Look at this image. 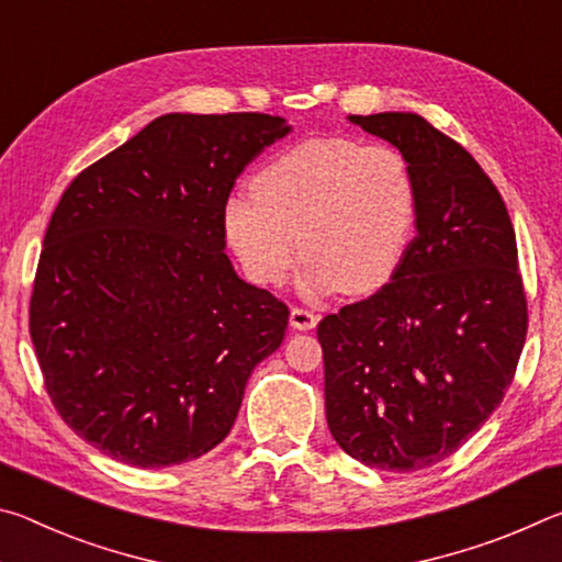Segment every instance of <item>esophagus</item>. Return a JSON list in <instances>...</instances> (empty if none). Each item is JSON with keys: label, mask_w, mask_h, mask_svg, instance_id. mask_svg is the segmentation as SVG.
Listing matches in <instances>:
<instances>
[{"label": "esophagus", "mask_w": 562, "mask_h": 562, "mask_svg": "<svg viewBox=\"0 0 562 562\" xmlns=\"http://www.w3.org/2000/svg\"><path fill=\"white\" fill-rule=\"evenodd\" d=\"M317 322H319V317L315 315V312H310V310L292 307V312H290V325H292L294 329H300V331L315 329Z\"/></svg>", "instance_id": "obj_1"}]
</instances>
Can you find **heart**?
I'll use <instances>...</instances> for the list:
<instances>
[{
    "label": "heart",
    "mask_w": 562,
    "mask_h": 562,
    "mask_svg": "<svg viewBox=\"0 0 562 562\" xmlns=\"http://www.w3.org/2000/svg\"><path fill=\"white\" fill-rule=\"evenodd\" d=\"M255 195L225 203L233 252L258 284H280L307 258V294L372 292L392 278L414 227L416 186L394 146L312 138L274 156Z\"/></svg>",
    "instance_id": "b5f03b06"
}]
</instances>
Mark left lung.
<instances>
[{
  "mask_svg": "<svg viewBox=\"0 0 562 562\" xmlns=\"http://www.w3.org/2000/svg\"><path fill=\"white\" fill-rule=\"evenodd\" d=\"M349 121L406 158L416 235L392 282L319 322L327 424L369 469H429L486 424L516 374L528 329L516 233L498 188L429 121Z\"/></svg>",
  "mask_w": 562,
  "mask_h": 562,
  "instance_id": "left-lung-1",
  "label": "left lung"
}]
</instances>
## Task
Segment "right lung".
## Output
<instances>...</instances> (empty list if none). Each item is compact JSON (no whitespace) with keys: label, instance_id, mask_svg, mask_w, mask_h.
I'll list each match as a JSON object with an SVG mask.
<instances>
[{"label":"right lung","instance_id":"add662e5","mask_svg":"<svg viewBox=\"0 0 562 562\" xmlns=\"http://www.w3.org/2000/svg\"><path fill=\"white\" fill-rule=\"evenodd\" d=\"M290 131L268 113H166L64 190L30 335L56 412L111 459L164 469L215 449L282 345L288 304L237 278L223 211Z\"/></svg>","mask_w":562,"mask_h":562}]
</instances>
